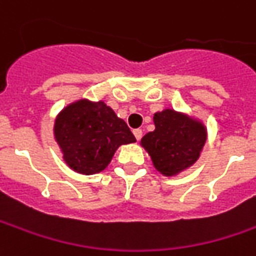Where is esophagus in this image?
<instances>
[{
  "label": "esophagus",
  "mask_w": 256,
  "mask_h": 256,
  "mask_svg": "<svg viewBox=\"0 0 256 256\" xmlns=\"http://www.w3.org/2000/svg\"><path fill=\"white\" fill-rule=\"evenodd\" d=\"M133 134H134L136 140H140L142 137V128H134V130H133Z\"/></svg>",
  "instance_id": "1"
}]
</instances>
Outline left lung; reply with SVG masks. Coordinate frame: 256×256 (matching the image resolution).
I'll use <instances>...</instances> for the list:
<instances>
[{"label":"left lung","instance_id":"obj_1","mask_svg":"<svg viewBox=\"0 0 256 256\" xmlns=\"http://www.w3.org/2000/svg\"><path fill=\"white\" fill-rule=\"evenodd\" d=\"M156 130L142 138L152 164L165 176L176 175L196 162L206 142V128L171 109L154 114Z\"/></svg>","mask_w":256,"mask_h":256}]
</instances>
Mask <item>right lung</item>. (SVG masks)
<instances>
[{"mask_svg":"<svg viewBox=\"0 0 256 256\" xmlns=\"http://www.w3.org/2000/svg\"><path fill=\"white\" fill-rule=\"evenodd\" d=\"M54 136L67 165L85 175L104 171L119 146L136 142L126 122L109 106L86 99L57 116Z\"/></svg>","mask_w":256,"mask_h":256,"instance_id":"add662e5","label":"right lung"}]
</instances>
